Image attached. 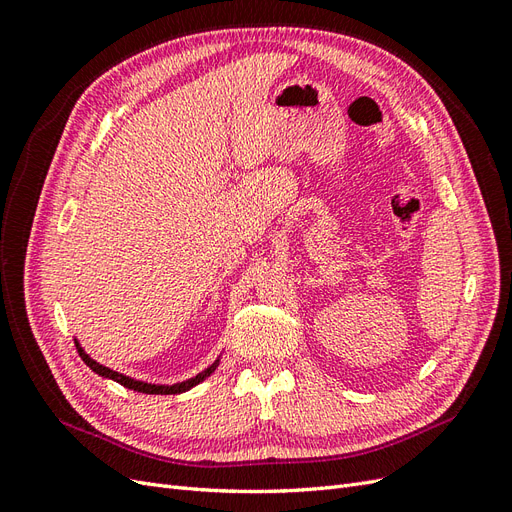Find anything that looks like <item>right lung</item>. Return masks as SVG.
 Returning <instances> with one entry per match:
<instances>
[{"instance_id": "right-lung-1", "label": "right lung", "mask_w": 512, "mask_h": 512, "mask_svg": "<svg viewBox=\"0 0 512 512\" xmlns=\"http://www.w3.org/2000/svg\"><path fill=\"white\" fill-rule=\"evenodd\" d=\"M74 344H76V350H79V354H81V359L85 361V365H87L91 371H94V374H98V376H102V378H106V380L119 382L121 386H126V389H130V391L147 393V395H177V393L190 391V389H194L196 384L207 380V378L213 374V371L218 369L220 359H222V354H220L218 359H215V363H211L207 369L200 371V374H196L194 378H188V380H183V382H175V384H151V382H143V380H134V378H130V376H126V374H119V371H115V369H111V367H106V365L94 361V359H91V356L83 350L79 339H74Z\"/></svg>"}]
</instances>
